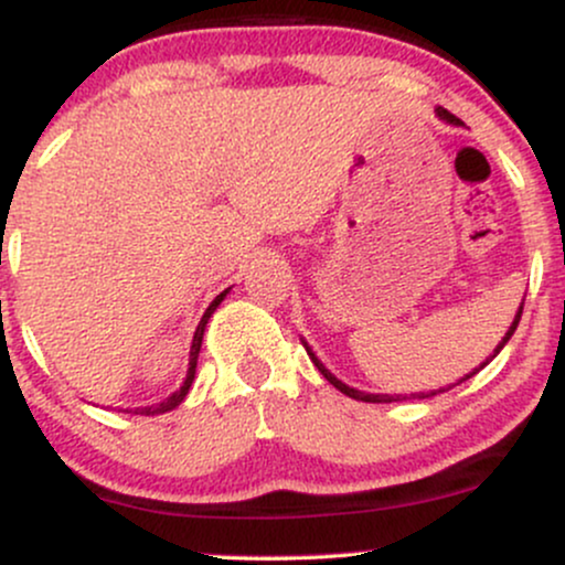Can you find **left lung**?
<instances>
[{"instance_id": "left-lung-1", "label": "left lung", "mask_w": 565, "mask_h": 565, "mask_svg": "<svg viewBox=\"0 0 565 565\" xmlns=\"http://www.w3.org/2000/svg\"><path fill=\"white\" fill-rule=\"evenodd\" d=\"M436 114H438V119H440V121H446V125H454V127H459V125H462V121H459V119H457V116H454V114H449V111H446V108H436ZM521 313H523V305H521V308H518L515 319H512V323H510V329H508V332H504V337H502V342H499V345L494 348V355H497V353H499V350H502L504 345H508V340H510V337H512V334H515V329H518V321H521ZM302 345H305V350H308L310 361H313V364H316V369H319V372L323 374V377H327L329 382H332V385L337 387V391H340V393H345V395H350V398H355V401H366V404H393V401H404V398H406V395H387V393H364V391H355V387H350V385H345V382H342V380H337V377H334V374H332V372H329V369L321 364V359H319V355H316V353H313V348H310V345H308V342H305V340H302ZM494 355H489V359H486V361H483V364H481V366H478V369H483L486 364H489V361H491V359H494ZM478 369H476V372H478ZM476 372L465 374V377H462V380H457V382H454V385H459V382L470 380V377H472V374H476ZM454 385H449V387H454ZM436 393H444V387H440V391H430V393H412V395H414V398H427V395H436Z\"/></svg>"}]
</instances>
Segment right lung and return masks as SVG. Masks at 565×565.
<instances>
[{"mask_svg":"<svg viewBox=\"0 0 565 565\" xmlns=\"http://www.w3.org/2000/svg\"><path fill=\"white\" fill-rule=\"evenodd\" d=\"M228 291H231V289L220 291V295L215 297V300L210 302V308L204 310V316H201V321H199L196 332H193V342H191V359H188V374H185L183 385H180L178 391H174V393L167 395L164 401H159V404H151V406H138V408H125V412H135V414H146V417H153V414H164V412H172V408H178L180 404H183V398H185L188 391H191V385H193V377H196L199 350H201V340H204V329H206V323H210L212 313H215V310H217V305L225 300V295H228Z\"/></svg>","mask_w":565,"mask_h":565,"instance_id":"1","label":"right lung"}]
</instances>
